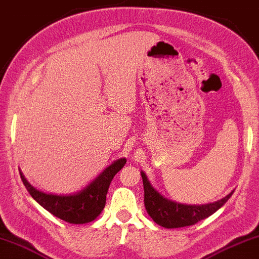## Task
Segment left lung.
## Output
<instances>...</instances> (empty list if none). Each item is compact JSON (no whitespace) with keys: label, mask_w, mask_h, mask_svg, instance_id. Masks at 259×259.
<instances>
[{"label":"left lung","mask_w":259,"mask_h":259,"mask_svg":"<svg viewBox=\"0 0 259 259\" xmlns=\"http://www.w3.org/2000/svg\"><path fill=\"white\" fill-rule=\"evenodd\" d=\"M142 179L144 184V204L146 211L154 223L165 228H180L195 225L218 211L233 195V192H231L225 198L210 204L184 205L163 198L152 188L143 171Z\"/></svg>","instance_id":"8db88e82"}]
</instances>
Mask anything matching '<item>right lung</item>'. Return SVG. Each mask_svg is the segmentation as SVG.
Instances as JSON below:
<instances>
[{"mask_svg": "<svg viewBox=\"0 0 259 259\" xmlns=\"http://www.w3.org/2000/svg\"><path fill=\"white\" fill-rule=\"evenodd\" d=\"M125 162L124 158L116 160L84 190L69 196L45 194L32 187L22 173L20 178L30 195L53 215L69 224H86L93 221L104 210L109 184Z\"/></svg>", "mask_w": 259, "mask_h": 259, "instance_id": "add662e5", "label": "right lung"}]
</instances>
